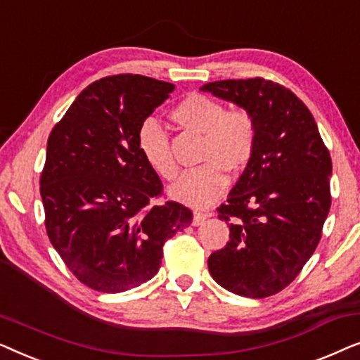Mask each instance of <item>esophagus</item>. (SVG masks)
<instances>
[{"mask_svg": "<svg viewBox=\"0 0 360 360\" xmlns=\"http://www.w3.org/2000/svg\"><path fill=\"white\" fill-rule=\"evenodd\" d=\"M211 216V213H203V211H195V214H193V221H191V223H193V226H200V224H203L206 219H208Z\"/></svg>", "mask_w": 360, "mask_h": 360, "instance_id": "34e87169", "label": "esophagus"}]
</instances>
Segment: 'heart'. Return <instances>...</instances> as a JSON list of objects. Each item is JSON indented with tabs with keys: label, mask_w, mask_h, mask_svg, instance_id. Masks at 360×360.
<instances>
[{
	"label": "heart",
	"mask_w": 360,
	"mask_h": 360,
	"mask_svg": "<svg viewBox=\"0 0 360 360\" xmlns=\"http://www.w3.org/2000/svg\"><path fill=\"white\" fill-rule=\"evenodd\" d=\"M172 120L185 129L205 134L201 147L205 164L185 170L170 186V196L190 206H208L228 185L224 169L239 172L252 159L257 139L255 122L248 111H226L223 103L198 93L184 98L172 111ZM137 147L155 174L167 180L174 179L176 164L169 136L154 117L141 124Z\"/></svg>",
	"instance_id": "b5f03b06"
}]
</instances>
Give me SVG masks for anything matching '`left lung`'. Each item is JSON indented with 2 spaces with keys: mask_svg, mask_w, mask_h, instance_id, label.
Segmentation results:
<instances>
[{
  "mask_svg": "<svg viewBox=\"0 0 360 360\" xmlns=\"http://www.w3.org/2000/svg\"><path fill=\"white\" fill-rule=\"evenodd\" d=\"M200 90L243 108L257 131L252 159L218 208L229 243L210 255V274L240 297H270L293 282L321 239L331 157L313 115L288 88L257 77Z\"/></svg>",
  "mask_w": 360,
  "mask_h": 360,
  "instance_id": "8db88e82",
  "label": "left lung"
}]
</instances>
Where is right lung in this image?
Segmentation results:
<instances>
[{"label":"right lung","instance_id":"obj_1","mask_svg":"<svg viewBox=\"0 0 360 360\" xmlns=\"http://www.w3.org/2000/svg\"><path fill=\"white\" fill-rule=\"evenodd\" d=\"M175 85L142 75L93 82L47 141L41 196L46 229L68 270L86 287L121 293L159 272L165 240L193 214L160 195L159 175L137 147V131Z\"/></svg>","mask_w":360,"mask_h":360}]
</instances>
